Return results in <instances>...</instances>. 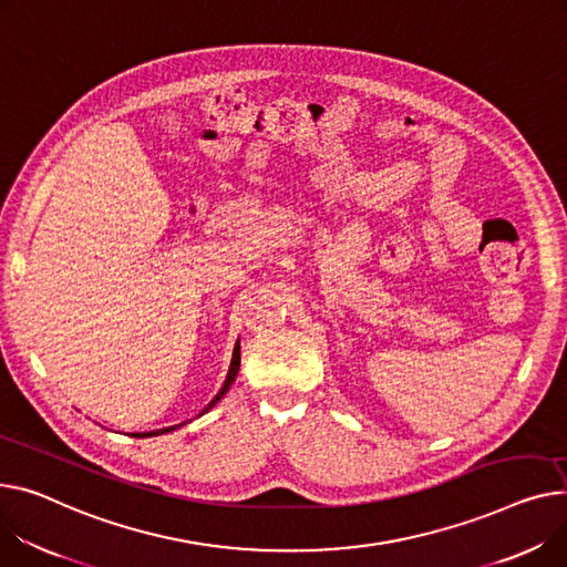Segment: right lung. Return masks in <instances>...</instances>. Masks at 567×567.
Instances as JSON below:
<instances>
[{
    "label": "right lung",
    "mask_w": 567,
    "mask_h": 567,
    "mask_svg": "<svg viewBox=\"0 0 567 567\" xmlns=\"http://www.w3.org/2000/svg\"><path fill=\"white\" fill-rule=\"evenodd\" d=\"M239 364H241V353H239V342L235 344V351H233V362H230V371H228V379H225V383H223V388L218 390V394L207 403V408L200 412V414H205L207 410H212L220 399H223V394L230 390V385L235 383V379H237V373H239ZM186 424V422H184ZM184 424H177V426H184ZM177 426H168V429H159V431H147V433H134V437H150V435H162V433H168V431H175Z\"/></svg>",
    "instance_id": "obj_1"
}]
</instances>
